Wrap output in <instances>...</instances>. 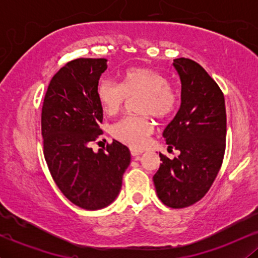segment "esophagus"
Instances as JSON below:
<instances>
[{"instance_id": "obj_1", "label": "esophagus", "mask_w": 258, "mask_h": 258, "mask_svg": "<svg viewBox=\"0 0 258 258\" xmlns=\"http://www.w3.org/2000/svg\"><path fill=\"white\" fill-rule=\"evenodd\" d=\"M143 153V152H141V150H136V149H131V155L133 156V158H136L137 159L139 155H141V154Z\"/></svg>"}]
</instances>
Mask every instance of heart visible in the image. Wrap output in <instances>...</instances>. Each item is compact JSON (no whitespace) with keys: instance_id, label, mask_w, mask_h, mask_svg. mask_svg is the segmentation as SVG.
<instances>
[{"instance_id":"obj_1","label":"heart","mask_w":258,"mask_h":258,"mask_svg":"<svg viewBox=\"0 0 258 258\" xmlns=\"http://www.w3.org/2000/svg\"><path fill=\"white\" fill-rule=\"evenodd\" d=\"M97 99L106 115H114L126 97L141 96L139 111L166 119L176 110L178 98L164 74L152 68H130L121 75V86L110 80H100L96 87ZM153 122L147 115L125 116L111 126L112 137L135 149H142L153 132Z\"/></svg>"}]
</instances>
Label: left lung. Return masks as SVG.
Segmentation results:
<instances>
[{
	"label": "left lung",
	"mask_w": 258,
	"mask_h": 258,
	"mask_svg": "<svg viewBox=\"0 0 258 258\" xmlns=\"http://www.w3.org/2000/svg\"><path fill=\"white\" fill-rule=\"evenodd\" d=\"M180 80V106L162 132L168 148L179 155L161 164L153 180L159 199L183 209L203 199L217 177L226 150L227 115L224 96L200 64L173 59Z\"/></svg>",
	"instance_id": "1"
}]
</instances>
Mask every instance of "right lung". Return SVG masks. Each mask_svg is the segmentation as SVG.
Segmentation results:
<instances>
[{
  "label": "right lung",
  "instance_id": "right-lung-1",
  "mask_svg": "<svg viewBox=\"0 0 258 258\" xmlns=\"http://www.w3.org/2000/svg\"><path fill=\"white\" fill-rule=\"evenodd\" d=\"M106 61L79 58L65 64L49 82L41 115L43 155L55 184L67 199L91 211L116 199L131 162L128 148L115 139L106 150L91 148L103 133L96 87Z\"/></svg>",
  "mask_w": 258,
  "mask_h": 258
}]
</instances>
